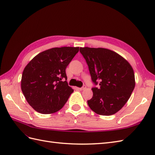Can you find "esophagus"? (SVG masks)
I'll return each instance as SVG.
<instances>
[{
	"label": "esophagus",
	"instance_id": "obj_1",
	"mask_svg": "<svg viewBox=\"0 0 155 155\" xmlns=\"http://www.w3.org/2000/svg\"><path fill=\"white\" fill-rule=\"evenodd\" d=\"M78 89L80 90V91H84V89H86V86H83L82 88H79Z\"/></svg>",
	"mask_w": 155,
	"mask_h": 155
}]
</instances>
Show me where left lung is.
<instances>
[{"mask_svg":"<svg viewBox=\"0 0 155 155\" xmlns=\"http://www.w3.org/2000/svg\"><path fill=\"white\" fill-rule=\"evenodd\" d=\"M88 66L92 81L99 88H92L93 96L87 101L92 111L111 116L124 107L135 85L131 64L123 57L105 48H80Z\"/></svg>","mask_w":155,"mask_h":155,"instance_id":"left-lung-1","label":"left lung"}]
</instances>
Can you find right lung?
I'll list each match as a JSON object with an SVG mask.
<instances>
[{
    "label": "right lung",
    "mask_w": 155,
    "mask_h": 155,
    "mask_svg": "<svg viewBox=\"0 0 155 155\" xmlns=\"http://www.w3.org/2000/svg\"><path fill=\"white\" fill-rule=\"evenodd\" d=\"M79 48L62 47L45 50L24 68L21 89L28 104L43 114L57 112L64 106L73 89L68 85L65 69Z\"/></svg>",
    "instance_id": "obj_1"
}]
</instances>
